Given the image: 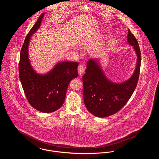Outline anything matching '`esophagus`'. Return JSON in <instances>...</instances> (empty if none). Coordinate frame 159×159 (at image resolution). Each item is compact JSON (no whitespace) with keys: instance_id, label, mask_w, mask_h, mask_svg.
Wrapping results in <instances>:
<instances>
[{"instance_id":"obj_1","label":"esophagus","mask_w":159,"mask_h":159,"mask_svg":"<svg viewBox=\"0 0 159 159\" xmlns=\"http://www.w3.org/2000/svg\"><path fill=\"white\" fill-rule=\"evenodd\" d=\"M85 66L83 65H80L78 66V73H79V74L80 75H82L84 73V71H85Z\"/></svg>"}]
</instances>
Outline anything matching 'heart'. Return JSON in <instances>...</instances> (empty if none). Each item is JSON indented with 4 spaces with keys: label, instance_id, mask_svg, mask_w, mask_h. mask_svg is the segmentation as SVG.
Segmentation results:
<instances>
[{
    "label": "heart",
    "instance_id": "1",
    "mask_svg": "<svg viewBox=\"0 0 159 159\" xmlns=\"http://www.w3.org/2000/svg\"><path fill=\"white\" fill-rule=\"evenodd\" d=\"M102 40H103V38H101V39H100V41H102Z\"/></svg>",
    "mask_w": 159,
    "mask_h": 159
}]
</instances>
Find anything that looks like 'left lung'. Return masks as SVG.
Masks as SVG:
<instances>
[{"label":"left lung","instance_id":"8db88e82","mask_svg":"<svg viewBox=\"0 0 159 159\" xmlns=\"http://www.w3.org/2000/svg\"><path fill=\"white\" fill-rule=\"evenodd\" d=\"M127 41L133 46L137 56L134 73L122 84L110 81L95 59L87 61L85 74L82 77L84 100L86 108L92 114L105 117L121 110L131 97L137 85L141 62V53L138 42L128 30Z\"/></svg>","mask_w":159,"mask_h":159}]
</instances>
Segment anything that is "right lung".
I'll use <instances>...</instances> for the list:
<instances>
[{
    "label": "right lung",
    "instance_id": "1",
    "mask_svg": "<svg viewBox=\"0 0 159 159\" xmlns=\"http://www.w3.org/2000/svg\"><path fill=\"white\" fill-rule=\"evenodd\" d=\"M42 13L25 39L19 63V78L25 96L36 110L49 113L59 109L65 99L66 90L71 80L78 76L79 63L62 61L46 74L40 75L33 69L28 58V45L31 36L39 28Z\"/></svg>",
    "mask_w": 159,
    "mask_h": 159
}]
</instances>
